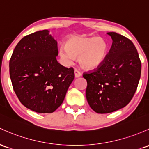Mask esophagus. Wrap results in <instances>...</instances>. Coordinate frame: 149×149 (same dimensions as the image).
Listing matches in <instances>:
<instances>
[{
  "label": "esophagus",
  "instance_id": "obj_1",
  "mask_svg": "<svg viewBox=\"0 0 149 149\" xmlns=\"http://www.w3.org/2000/svg\"><path fill=\"white\" fill-rule=\"evenodd\" d=\"M74 73H75V77L76 78H78L81 76V73L78 70H75L74 71Z\"/></svg>",
  "mask_w": 149,
  "mask_h": 149
}]
</instances>
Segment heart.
I'll return each instance as SVG.
<instances>
[{
	"label": "heart",
	"instance_id": "1",
	"mask_svg": "<svg viewBox=\"0 0 149 149\" xmlns=\"http://www.w3.org/2000/svg\"><path fill=\"white\" fill-rule=\"evenodd\" d=\"M107 44L100 37H85L74 36L66 41V46L60 47L59 54L66 64L78 57V62L83 68L93 69L99 66L105 59Z\"/></svg>",
	"mask_w": 149,
	"mask_h": 149
}]
</instances>
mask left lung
<instances>
[{"label":"left lung","mask_w":149,"mask_h":149,"mask_svg":"<svg viewBox=\"0 0 149 149\" xmlns=\"http://www.w3.org/2000/svg\"><path fill=\"white\" fill-rule=\"evenodd\" d=\"M112 45L104 61L83 73L87 81L86 95L97 113L118 110L129 104L137 89L141 63L133 42L116 32H107Z\"/></svg>","instance_id":"obj_1"}]
</instances>
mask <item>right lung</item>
<instances>
[{"mask_svg":"<svg viewBox=\"0 0 149 149\" xmlns=\"http://www.w3.org/2000/svg\"><path fill=\"white\" fill-rule=\"evenodd\" d=\"M49 30L24 37L10 59L13 90L24 107L38 113H52L63 102L75 77L73 68L57 61V42Z\"/></svg>","mask_w":149,"mask_h":149,"instance_id":"right-lung-1","label":"right lung"}]
</instances>
